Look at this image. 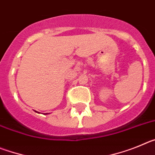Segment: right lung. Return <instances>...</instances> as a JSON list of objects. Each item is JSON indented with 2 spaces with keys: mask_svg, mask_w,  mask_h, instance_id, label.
Here are the masks:
<instances>
[{
  "mask_svg": "<svg viewBox=\"0 0 155 155\" xmlns=\"http://www.w3.org/2000/svg\"><path fill=\"white\" fill-rule=\"evenodd\" d=\"M35 113H38V112H36V111H35ZM45 114L46 115V114H48V113H45Z\"/></svg>",
  "mask_w": 155,
  "mask_h": 155,
  "instance_id": "obj_1",
  "label": "right lung"
}]
</instances>
